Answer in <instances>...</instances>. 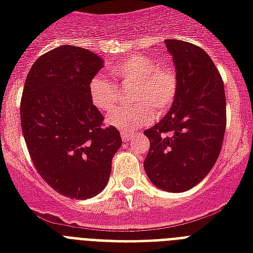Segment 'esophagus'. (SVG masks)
<instances>
[{
  "label": "esophagus",
  "mask_w": 253,
  "mask_h": 253,
  "mask_svg": "<svg viewBox=\"0 0 253 253\" xmlns=\"http://www.w3.org/2000/svg\"><path fill=\"white\" fill-rule=\"evenodd\" d=\"M121 136H122V140H123V142H128V140H130L131 136H132V135H131L130 132H126V131H122V132H121Z\"/></svg>",
  "instance_id": "1"
}]
</instances>
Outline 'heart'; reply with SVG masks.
I'll list each match as a JSON object with an SVG mask.
<instances>
[{"label":"heart","instance_id":"heart-1","mask_svg":"<svg viewBox=\"0 0 253 253\" xmlns=\"http://www.w3.org/2000/svg\"><path fill=\"white\" fill-rule=\"evenodd\" d=\"M109 73L119 84H132L131 106L115 109L107 117V125L132 132L151 123L156 115L170 109L178 91V75L169 63H159L148 53H135L109 67ZM91 103L98 110L109 111L118 101V87L113 81L94 77L89 84Z\"/></svg>","mask_w":253,"mask_h":253}]
</instances>
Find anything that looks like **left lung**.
Segmentation results:
<instances>
[{"label": "left lung", "mask_w": 253, "mask_h": 253, "mask_svg": "<svg viewBox=\"0 0 253 253\" xmlns=\"http://www.w3.org/2000/svg\"><path fill=\"white\" fill-rule=\"evenodd\" d=\"M178 75L170 110L144 131L150 151L144 169L166 192H186L204 180L219 156L226 131L224 85L211 57L189 42L168 39Z\"/></svg>", "instance_id": "left-lung-1"}]
</instances>
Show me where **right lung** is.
Wrapping results in <instances>:
<instances>
[{
	"instance_id": "right-lung-1",
	"label": "right lung",
	"mask_w": 253,
	"mask_h": 253,
	"mask_svg": "<svg viewBox=\"0 0 253 253\" xmlns=\"http://www.w3.org/2000/svg\"><path fill=\"white\" fill-rule=\"evenodd\" d=\"M103 60L89 49L61 45L30 69L21 99L26 146L41 177L69 198L87 200L106 186L119 131L103 126L89 84Z\"/></svg>"
}]
</instances>
